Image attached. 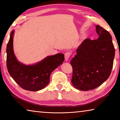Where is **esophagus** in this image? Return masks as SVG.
I'll list each match as a JSON object with an SVG mask.
<instances>
[{
  "label": "esophagus",
  "instance_id": "obj_1",
  "mask_svg": "<svg viewBox=\"0 0 120 120\" xmlns=\"http://www.w3.org/2000/svg\"><path fill=\"white\" fill-rule=\"evenodd\" d=\"M70 53H69V52H66V53L64 54V58H65V60H66V61H68L69 59V58H70Z\"/></svg>",
  "mask_w": 120,
  "mask_h": 120
}]
</instances>
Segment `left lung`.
I'll return each instance as SVG.
<instances>
[{
    "mask_svg": "<svg viewBox=\"0 0 120 120\" xmlns=\"http://www.w3.org/2000/svg\"><path fill=\"white\" fill-rule=\"evenodd\" d=\"M95 26L98 38L85 39L70 62L73 69L72 84L82 91L101 85L109 78L113 68L115 49L111 35L101 26Z\"/></svg>",
    "mask_w": 120,
    "mask_h": 120,
    "instance_id": "1",
    "label": "left lung"
}]
</instances>
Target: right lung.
Wrapping results in <instances>:
<instances>
[{"mask_svg": "<svg viewBox=\"0 0 120 120\" xmlns=\"http://www.w3.org/2000/svg\"><path fill=\"white\" fill-rule=\"evenodd\" d=\"M14 30L11 32L6 49L7 67L15 82L25 90L36 92L44 88L50 82L51 72L64 60V54L57 53L48 56L33 64L26 65L18 61L14 54L13 38Z\"/></svg>", "mask_w": 120, "mask_h": 120, "instance_id": "obj_1", "label": "right lung"}]
</instances>
